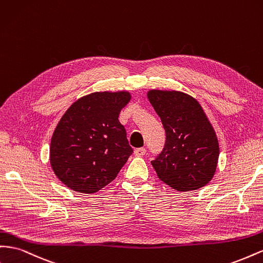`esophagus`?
<instances>
[{
  "instance_id": "1",
  "label": "esophagus",
  "mask_w": 263,
  "mask_h": 263,
  "mask_svg": "<svg viewBox=\"0 0 263 263\" xmlns=\"http://www.w3.org/2000/svg\"><path fill=\"white\" fill-rule=\"evenodd\" d=\"M134 154H135V156H137V157H143V156L146 154V149L145 148H137V149H135Z\"/></svg>"
}]
</instances>
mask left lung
I'll return each mask as SVG.
<instances>
[{
  "label": "left lung",
  "instance_id": "obj_1",
  "mask_svg": "<svg viewBox=\"0 0 263 263\" xmlns=\"http://www.w3.org/2000/svg\"><path fill=\"white\" fill-rule=\"evenodd\" d=\"M147 97L166 132L164 151L152 161L158 178L177 191H193L214 178L219 141L199 102L180 90L151 89Z\"/></svg>",
  "mask_w": 263,
  "mask_h": 263
}]
</instances>
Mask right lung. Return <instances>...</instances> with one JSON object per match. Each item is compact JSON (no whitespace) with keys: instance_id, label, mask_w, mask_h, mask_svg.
Instances as JSON below:
<instances>
[{"instance_id":"add662e5","label":"right lung","mask_w":263,"mask_h":263,"mask_svg":"<svg viewBox=\"0 0 263 263\" xmlns=\"http://www.w3.org/2000/svg\"><path fill=\"white\" fill-rule=\"evenodd\" d=\"M130 99L127 90L95 91L64 112L51 138L49 164L66 187L94 194L116 178L133 153L118 120Z\"/></svg>"}]
</instances>
